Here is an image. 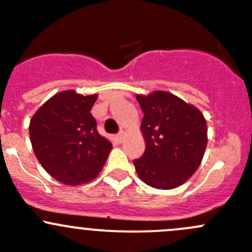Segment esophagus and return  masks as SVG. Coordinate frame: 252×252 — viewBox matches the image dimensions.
<instances>
[{
	"label": "esophagus",
	"mask_w": 252,
	"mask_h": 252,
	"mask_svg": "<svg viewBox=\"0 0 252 252\" xmlns=\"http://www.w3.org/2000/svg\"><path fill=\"white\" fill-rule=\"evenodd\" d=\"M116 139L118 142H123L124 139H126V133H124V131H122V133H119L118 135L116 136Z\"/></svg>",
	"instance_id": "obj_1"
}]
</instances>
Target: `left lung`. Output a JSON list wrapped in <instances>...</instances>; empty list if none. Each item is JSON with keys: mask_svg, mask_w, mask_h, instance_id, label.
Here are the masks:
<instances>
[{"mask_svg": "<svg viewBox=\"0 0 252 252\" xmlns=\"http://www.w3.org/2000/svg\"><path fill=\"white\" fill-rule=\"evenodd\" d=\"M144 112L140 130L145 152L134 161L139 178L155 189L184 184L196 172L207 146L204 114L168 91L136 95Z\"/></svg>", "mask_w": 252, "mask_h": 252, "instance_id": "8db88e82", "label": "left lung"}]
</instances>
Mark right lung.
Listing matches in <instances>:
<instances>
[{"mask_svg":"<svg viewBox=\"0 0 252 252\" xmlns=\"http://www.w3.org/2000/svg\"><path fill=\"white\" fill-rule=\"evenodd\" d=\"M97 94L64 90L50 97L30 119L32 150L45 171L62 184H85L102 171L112 142L100 135L90 113Z\"/></svg>","mask_w":252,"mask_h":252,"instance_id":"obj_1","label":"right lung"}]
</instances>
